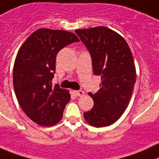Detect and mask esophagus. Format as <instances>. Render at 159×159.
<instances>
[{"label": "esophagus", "mask_w": 159, "mask_h": 159, "mask_svg": "<svg viewBox=\"0 0 159 159\" xmlns=\"http://www.w3.org/2000/svg\"><path fill=\"white\" fill-rule=\"evenodd\" d=\"M74 93H75L76 96H83L84 94V92L83 90H74Z\"/></svg>", "instance_id": "1"}]
</instances>
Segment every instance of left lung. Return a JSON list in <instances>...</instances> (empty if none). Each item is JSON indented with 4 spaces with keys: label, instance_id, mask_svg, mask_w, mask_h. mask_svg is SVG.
<instances>
[{
    "label": "left lung",
    "instance_id": "obj_1",
    "mask_svg": "<svg viewBox=\"0 0 159 159\" xmlns=\"http://www.w3.org/2000/svg\"><path fill=\"white\" fill-rule=\"evenodd\" d=\"M90 52L94 75H101L97 93H89L93 107L84 113L94 127L116 122L127 108L136 83V69L129 45L119 33L105 26L76 30Z\"/></svg>",
    "mask_w": 159,
    "mask_h": 159
}]
</instances>
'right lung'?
<instances>
[{
    "instance_id": "add662e5",
    "label": "right lung",
    "mask_w": 159,
    "mask_h": 159,
    "mask_svg": "<svg viewBox=\"0 0 159 159\" xmlns=\"http://www.w3.org/2000/svg\"><path fill=\"white\" fill-rule=\"evenodd\" d=\"M64 30L39 29L19 50L13 68V86L19 104L27 116L40 126L58 123L70 94L58 84L51 85L58 51L79 42Z\"/></svg>"
}]
</instances>
